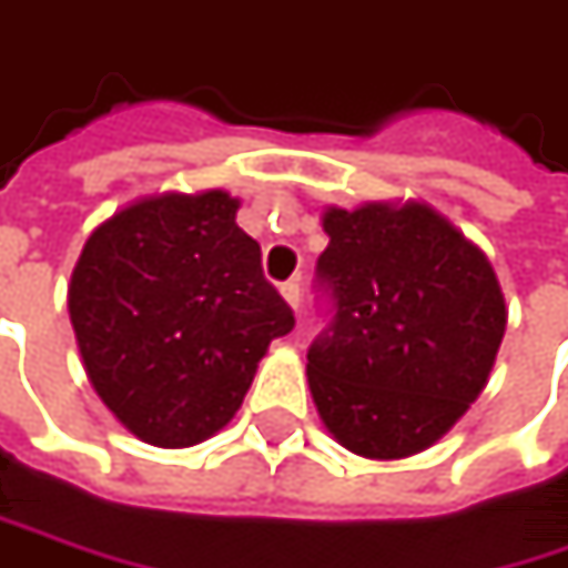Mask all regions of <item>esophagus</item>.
<instances>
[{
    "mask_svg": "<svg viewBox=\"0 0 568 568\" xmlns=\"http://www.w3.org/2000/svg\"><path fill=\"white\" fill-rule=\"evenodd\" d=\"M283 298L298 312V305H302V285H298V280H288V283H283Z\"/></svg>",
    "mask_w": 568,
    "mask_h": 568,
    "instance_id": "esophagus-1",
    "label": "esophagus"
}]
</instances>
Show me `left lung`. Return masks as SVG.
I'll return each instance as SVG.
<instances>
[{"mask_svg":"<svg viewBox=\"0 0 568 568\" xmlns=\"http://www.w3.org/2000/svg\"><path fill=\"white\" fill-rule=\"evenodd\" d=\"M315 280L332 322L308 347L328 433L364 458L436 445L485 389L507 328L488 256L429 204L328 207Z\"/></svg>","mask_w":568,"mask_h":568,"instance_id":"left-lung-1","label":"left lung"}]
</instances>
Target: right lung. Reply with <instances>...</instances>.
Here are the masks:
<instances>
[{
  "label": "right lung",
  "instance_id": "right-lung-1",
  "mask_svg": "<svg viewBox=\"0 0 568 568\" xmlns=\"http://www.w3.org/2000/svg\"><path fill=\"white\" fill-rule=\"evenodd\" d=\"M227 191L155 194L87 236L68 285L83 371L132 436L187 448L240 409L295 315Z\"/></svg>",
  "mask_w": 568,
  "mask_h": 568
}]
</instances>
